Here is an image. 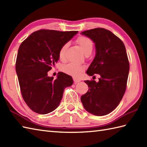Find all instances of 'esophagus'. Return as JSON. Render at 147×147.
I'll use <instances>...</instances> for the list:
<instances>
[{
  "label": "esophagus",
  "mask_w": 147,
  "mask_h": 147,
  "mask_svg": "<svg viewBox=\"0 0 147 147\" xmlns=\"http://www.w3.org/2000/svg\"><path fill=\"white\" fill-rule=\"evenodd\" d=\"M73 80H74V83H75V84H76V83L81 82V80L76 78H73Z\"/></svg>",
  "instance_id": "34e87169"
}]
</instances>
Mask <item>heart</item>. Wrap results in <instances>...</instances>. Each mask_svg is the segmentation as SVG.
Here are the masks:
<instances>
[{
    "mask_svg": "<svg viewBox=\"0 0 147 147\" xmlns=\"http://www.w3.org/2000/svg\"><path fill=\"white\" fill-rule=\"evenodd\" d=\"M77 43H78L81 48L82 49L83 51L85 54H87L88 52H91L92 51L93 43L92 40L90 38L85 36H80L78 37L76 40ZM67 43H64L63 45H62L59 51V57L61 61H64L65 59V54L67 48ZM85 67L82 65L70 63L62 67V71L65 73L69 75L78 77L83 73V72L85 71Z\"/></svg>",
    "mask_w": 147,
    "mask_h": 147,
    "instance_id": "b5f03b06",
    "label": "heart"
}]
</instances>
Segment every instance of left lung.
Masks as SVG:
<instances>
[{
	"instance_id": "obj_1",
	"label": "left lung",
	"mask_w": 147,
	"mask_h": 147,
	"mask_svg": "<svg viewBox=\"0 0 147 147\" xmlns=\"http://www.w3.org/2000/svg\"><path fill=\"white\" fill-rule=\"evenodd\" d=\"M95 43L96 55L86 73L99 74L100 78L86 80L88 92L81 97L83 107L95 115H105L117 107L126 92L129 63L123 41L102 28L82 33Z\"/></svg>"
}]
</instances>
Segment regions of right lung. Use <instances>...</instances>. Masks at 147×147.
I'll return each instance as SVG.
<instances>
[{"mask_svg":"<svg viewBox=\"0 0 147 147\" xmlns=\"http://www.w3.org/2000/svg\"><path fill=\"white\" fill-rule=\"evenodd\" d=\"M78 31L40 30L21 43L16 61V71L23 98L31 110L48 114L60 104L64 90L73 83L71 76L60 72L57 78L48 71L59 60V51Z\"/></svg>","mask_w":147,"mask_h":147,"instance_id":"obj_1","label":"right lung"}]
</instances>
